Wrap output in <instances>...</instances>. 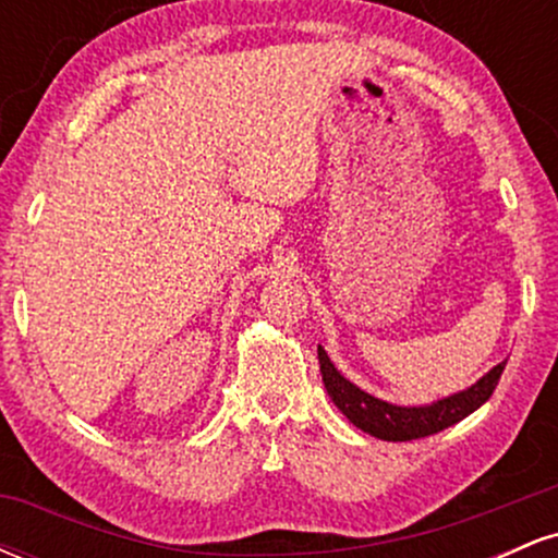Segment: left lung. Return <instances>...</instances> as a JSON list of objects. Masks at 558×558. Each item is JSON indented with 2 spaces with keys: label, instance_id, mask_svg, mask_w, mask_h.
<instances>
[{
  "label": "left lung",
  "instance_id": "obj_1",
  "mask_svg": "<svg viewBox=\"0 0 558 558\" xmlns=\"http://www.w3.org/2000/svg\"><path fill=\"white\" fill-rule=\"evenodd\" d=\"M317 360L319 373H323V383L325 388H328L332 403H336L360 430L375 435V438L380 440H414L457 425L459 420H464L466 414H472L477 407H483V403L490 399L506 367V362L496 364V367H493L483 380H477L472 388H466L457 396H448V399L438 403H430V407H393V403L375 399V396L356 388L354 383L345 380V377L332 367L330 356L325 354L323 345H317Z\"/></svg>",
  "mask_w": 558,
  "mask_h": 558
}]
</instances>
